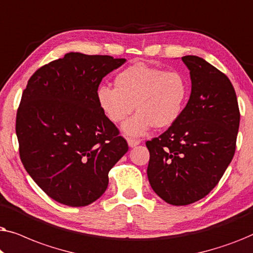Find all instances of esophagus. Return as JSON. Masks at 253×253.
I'll use <instances>...</instances> for the list:
<instances>
[{
	"instance_id": "34e87169",
	"label": "esophagus",
	"mask_w": 253,
	"mask_h": 253,
	"mask_svg": "<svg viewBox=\"0 0 253 253\" xmlns=\"http://www.w3.org/2000/svg\"><path fill=\"white\" fill-rule=\"evenodd\" d=\"M139 144H140L139 139H133V138H129V139H127V145H129L130 147H134Z\"/></svg>"
}]
</instances>
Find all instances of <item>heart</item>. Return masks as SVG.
<instances>
[{"label":"heart","instance_id":"obj_1","mask_svg":"<svg viewBox=\"0 0 253 253\" xmlns=\"http://www.w3.org/2000/svg\"><path fill=\"white\" fill-rule=\"evenodd\" d=\"M189 91L182 72L138 62L116 75L115 87L99 86L95 96L103 115L113 123H121L136 108L138 112L123 124L122 130L126 136L139 137L152 126L166 129L177 122Z\"/></svg>","mask_w":253,"mask_h":253}]
</instances>
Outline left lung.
I'll return each mask as SVG.
<instances>
[{
	"label": "left lung",
	"instance_id": "8db88e82",
	"mask_svg": "<svg viewBox=\"0 0 253 253\" xmlns=\"http://www.w3.org/2000/svg\"><path fill=\"white\" fill-rule=\"evenodd\" d=\"M191 94L177 122L146 141L148 182L166 203L189 205L212 191L233 160L240 126L235 89L204 58L186 55Z\"/></svg>",
	"mask_w": 253,
	"mask_h": 253
}]
</instances>
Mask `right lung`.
<instances>
[{
  "mask_svg": "<svg viewBox=\"0 0 253 253\" xmlns=\"http://www.w3.org/2000/svg\"><path fill=\"white\" fill-rule=\"evenodd\" d=\"M126 61L71 51L27 83L16 119L20 160L51 199L72 207L95 202L129 150L95 96L102 78Z\"/></svg>",
  "mask_w": 253,
  "mask_h": 253,
  "instance_id": "add662e5",
  "label": "right lung"
}]
</instances>
